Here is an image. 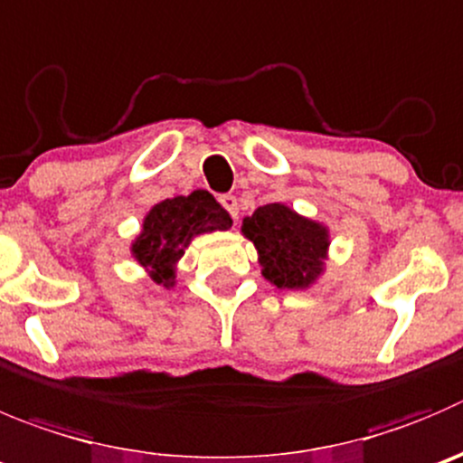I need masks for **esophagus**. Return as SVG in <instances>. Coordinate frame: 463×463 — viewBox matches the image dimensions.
<instances>
[{"label": "esophagus", "mask_w": 463, "mask_h": 463, "mask_svg": "<svg viewBox=\"0 0 463 463\" xmlns=\"http://www.w3.org/2000/svg\"><path fill=\"white\" fill-rule=\"evenodd\" d=\"M218 202L222 204V209L232 215V218H236V215H239V202H236L234 195H229V193L227 195H220Z\"/></svg>", "instance_id": "obj_1"}]
</instances>
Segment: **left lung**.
<instances>
[{
	"instance_id": "8db88e82",
	"label": "left lung",
	"mask_w": 463,
	"mask_h": 463,
	"mask_svg": "<svg viewBox=\"0 0 463 463\" xmlns=\"http://www.w3.org/2000/svg\"><path fill=\"white\" fill-rule=\"evenodd\" d=\"M254 243L263 277L277 288H307L323 272L327 229L284 204L259 206L241 227Z\"/></svg>"
}]
</instances>
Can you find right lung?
I'll use <instances>...</instances> for the list:
<instances>
[{
  "label": "right lung",
  "mask_w": 463,
  "mask_h": 463,
  "mask_svg": "<svg viewBox=\"0 0 463 463\" xmlns=\"http://www.w3.org/2000/svg\"><path fill=\"white\" fill-rule=\"evenodd\" d=\"M232 218L206 191H195L188 197L179 195L163 200L147 213L143 232L131 245L136 261L149 270L156 284L175 286V263L191 245L193 236L229 229Z\"/></svg>",
  "instance_id": "1"
}]
</instances>
